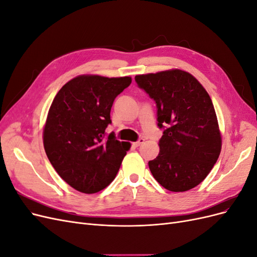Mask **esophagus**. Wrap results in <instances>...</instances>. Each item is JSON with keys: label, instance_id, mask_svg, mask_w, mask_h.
Listing matches in <instances>:
<instances>
[{"label": "esophagus", "instance_id": "34e87169", "mask_svg": "<svg viewBox=\"0 0 257 257\" xmlns=\"http://www.w3.org/2000/svg\"><path fill=\"white\" fill-rule=\"evenodd\" d=\"M144 143H145V139H144V138H139L137 142L133 143V146H134V147H139L141 145H143Z\"/></svg>", "mask_w": 257, "mask_h": 257}]
</instances>
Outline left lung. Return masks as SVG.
Masks as SVG:
<instances>
[{
  "mask_svg": "<svg viewBox=\"0 0 257 257\" xmlns=\"http://www.w3.org/2000/svg\"><path fill=\"white\" fill-rule=\"evenodd\" d=\"M138 87L154 99L158 126L164 130L160 153L149 161L163 188L184 192L208 176L222 148L212 100L199 81L181 69L135 76Z\"/></svg>",
  "mask_w": 257,
  "mask_h": 257,
  "instance_id": "8db88e82",
  "label": "left lung"
}]
</instances>
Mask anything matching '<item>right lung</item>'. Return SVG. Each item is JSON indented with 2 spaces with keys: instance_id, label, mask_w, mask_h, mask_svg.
Here are the masks:
<instances>
[{
  "instance_id": "1",
  "label": "right lung",
  "mask_w": 257,
  "mask_h": 257,
  "mask_svg": "<svg viewBox=\"0 0 257 257\" xmlns=\"http://www.w3.org/2000/svg\"><path fill=\"white\" fill-rule=\"evenodd\" d=\"M131 77L80 75L66 82L49 108L43 132L46 154L53 168L75 190L97 193L118 174L131 144L105 137L114 98Z\"/></svg>"
}]
</instances>
